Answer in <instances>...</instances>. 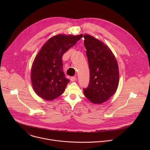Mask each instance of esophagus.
Returning a JSON list of instances; mask_svg holds the SVG:
<instances>
[{
  "mask_svg": "<svg viewBox=\"0 0 150 150\" xmlns=\"http://www.w3.org/2000/svg\"><path fill=\"white\" fill-rule=\"evenodd\" d=\"M71 81H72V82H74L75 81H76V77H75V76H72V77H71Z\"/></svg>",
  "mask_w": 150,
  "mask_h": 150,
  "instance_id": "1",
  "label": "esophagus"
}]
</instances>
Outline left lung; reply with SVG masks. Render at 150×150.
<instances>
[{"label": "left lung", "instance_id": "left-lung-1", "mask_svg": "<svg viewBox=\"0 0 150 150\" xmlns=\"http://www.w3.org/2000/svg\"><path fill=\"white\" fill-rule=\"evenodd\" d=\"M90 68V82L83 89L85 97L94 104L108 101L116 91L119 72L116 59L110 49L100 40L84 34Z\"/></svg>", "mask_w": 150, "mask_h": 150}]
</instances>
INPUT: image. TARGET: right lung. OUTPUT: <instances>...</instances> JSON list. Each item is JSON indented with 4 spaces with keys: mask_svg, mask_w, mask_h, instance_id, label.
<instances>
[{
    "mask_svg": "<svg viewBox=\"0 0 150 150\" xmlns=\"http://www.w3.org/2000/svg\"><path fill=\"white\" fill-rule=\"evenodd\" d=\"M82 37V34H57L49 38L35 56L31 71L35 93L47 101L61 96L69 80L63 71L62 56Z\"/></svg>",
    "mask_w": 150,
    "mask_h": 150,
    "instance_id": "add662e5",
    "label": "right lung"
}]
</instances>
